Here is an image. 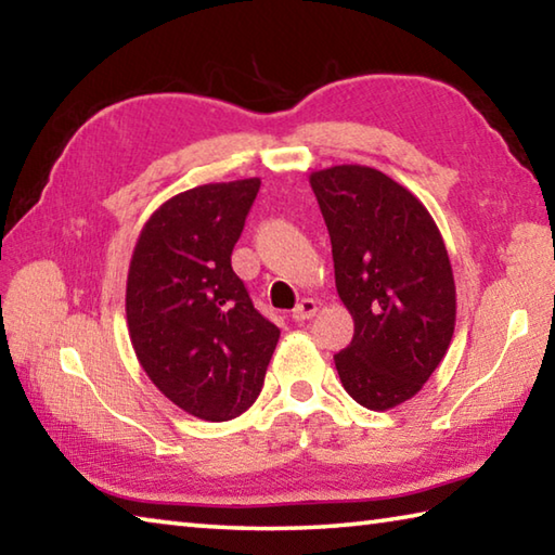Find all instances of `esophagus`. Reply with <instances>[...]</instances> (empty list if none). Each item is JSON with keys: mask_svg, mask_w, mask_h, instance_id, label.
Wrapping results in <instances>:
<instances>
[{"mask_svg": "<svg viewBox=\"0 0 555 555\" xmlns=\"http://www.w3.org/2000/svg\"><path fill=\"white\" fill-rule=\"evenodd\" d=\"M315 311H318V304L313 298H304L300 300V304L294 308V313H291V318H294V321H308V318H313L315 315Z\"/></svg>", "mask_w": 555, "mask_h": 555, "instance_id": "1", "label": "esophagus"}]
</instances>
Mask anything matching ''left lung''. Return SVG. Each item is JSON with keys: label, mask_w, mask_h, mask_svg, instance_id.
I'll return each instance as SVG.
<instances>
[{"label": "left lung", "mask_w": 555, "mask_h": 555, "mask_svg": "<svg viewBox=\"0 0 555 555\" xmlns=\"http://www.w3.org/2000/svg\"><path fill=\"white\" fill-rule=\"evenodd\" d=\"M327 224L335 286L354 321L335 354L350 397L387 411L416 397L455 331V281L434 218L416 195L370 166L311 173Z\"/></svg>", "instance_id": "1"}]
</instances>
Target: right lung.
<instances>
[{
    "mask_svg": "<svg viewBox=\"0 0 555 555\" xmlns=\"http://www.w3.org/2000/svg\"><path fill=\"white\" fill-rule=\"evenodd\" d=\"M261 181L208 183L173 195L139 234L127 276V325L156 389L203 421L257 401L279 327L232 271V249Z\"/></svg>",
    "mask_w": 555,
    "mask_h": 555,
    "instance_id": "add662e5",
    "label": "right lung"
}]
</instances>
